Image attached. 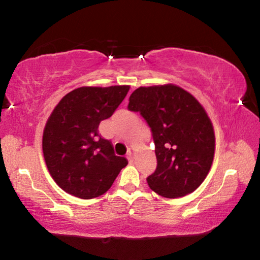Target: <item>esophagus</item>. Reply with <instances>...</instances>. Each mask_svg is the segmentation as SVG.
Masks as SVG:
<instances>
[{"mask_svg": "<svg viewBox=\"0 0 260 260\" xmlns=\"http://www.w3.org/2000/svg\"><path fill=\"white\" fill-rule=\"evenodd\" d=\"M134 155H135V150H134L133 148H129L128 149V152H127V159H128L129 161L133 160Z\"/></svg>", "mask_w": 260, "mask_h": 260, "instance_id": "obj_1", "label": "esophagus"}]
</instances>
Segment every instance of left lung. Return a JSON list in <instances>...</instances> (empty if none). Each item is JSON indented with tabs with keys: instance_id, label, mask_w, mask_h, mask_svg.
Wrapping results in <instances>:
<instances>
[{
	"instance_id": "1",
	"label": "left lung",
	"mask_w": 260,
	"mask_h": 260,
	"mask_svg": "<svg viewBox=\"0 0 260 260\" xmlns=\"http://www.w3.org/2000/svg\"><path fill=\"white\" fill-rule=\"evenodd\" d=\"M128 110L140 112L152 132L157 169L147 178L151 190L166 199L195 191L212 166L213 125L199 101L173 83L139 87Z\"/></svg>"
}]
</instances>
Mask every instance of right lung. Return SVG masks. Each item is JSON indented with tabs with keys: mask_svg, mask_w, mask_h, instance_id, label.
I'll return each instance as SVG.
<instances>
[{
	"mask_svg": "<svg viewBox=\"0 0 260 260\" xmlns=\"http://www.w3.org/2000/svg\"><path fill=\"white\" fill-rule=\"evenodd\" d=\"M128 90L126 85L80 87L52 110L43 129V157L51 178L70 195L82 200L103 195L128 164L114 155L111 142L98 131Z\"/></svg>",
	"mask_w": 260,
	"mask_h": 260,
	"instance_id": "obj_1",
	"label": "right lung"
}]
</instances>
